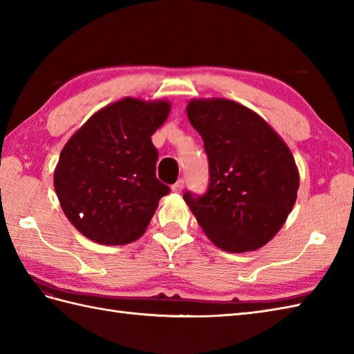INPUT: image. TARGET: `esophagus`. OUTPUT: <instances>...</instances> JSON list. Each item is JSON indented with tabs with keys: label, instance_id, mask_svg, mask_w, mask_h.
<instances>
[{
	"label": "esophagus",
	"instance_id": "1",
	"mask_svg": "<svg viewBox=\"0 0 354 354\" xmlns=\"http://www.w3.org/2000/svg\"><path fill=\"white\" fill-rule=\"evenodd\" d=\"M184 179H178V181L171 185V192H175V193H181L183 192V189H184Z\"/></svg>",
	"mask_w": 354,
	"mask_h": 354
}]
</instances>
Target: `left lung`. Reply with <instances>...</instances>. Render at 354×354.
Returning a JSON list of instances; mask_svg holds the SVG:
<instances>
[{
  "instance_id": "8db88e82",
  "label": "left lung",
  "mask_w": 354,
  "mask_h": 354,
  "mask_svg": "<svg viewBox=\"0 0 354 354\" xmlns=\"http://www.w3.org/2000/svg\"><path fill=\"white\" fill-rule=\"evenodd\" d=\"M187 115L204 140L209 181L205 193L185 192L184 201L221 250H259L297 201L299 176L289 147L260 115L232 100H192Z\"/></svg>"
}]
</instances>
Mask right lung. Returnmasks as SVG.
I'll use <instances>...</instances> for the list:
<instances>
[{"label":"right lung","mask_w":354,"mask_h":354,"mask_svg":"<svg viewBox=\"0 0 354 354\" xmlns=\"http://www.w3.org/2000/svg\"><path fill=\"white\" fill-rule=\"evenodd\" d=\"M170 112L167 102L126 99L100 109L62 149L55 189L64 213L85 237L103 245L145 234L170 187L156 178L152 133Z\"/></svg>","instance_id":"1"}]
</instances>
